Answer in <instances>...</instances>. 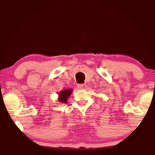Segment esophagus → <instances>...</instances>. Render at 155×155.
<instances>
[{
	"label": "esophagus",
	"instance_id": "1",
	"mask_svg": "<svg viewBox=\"0 0 155 155\" xmlns=\"http://www.w3.org/2000/svg\"><path fill=\"white\" fill-rule=\"evenodd\" d=\"M78 87L79 89L85 90V89L87 88V85H86V84H79V85H78Z\"/></svg>",
	"mask_w": 155,
	"mask_h": 155
}]
</instances>
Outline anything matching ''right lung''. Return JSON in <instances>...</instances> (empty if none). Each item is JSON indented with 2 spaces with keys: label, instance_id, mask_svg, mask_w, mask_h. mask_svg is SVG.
Listing matches in <instances>:
<instances>
[{
  "label": "right lung",
  "instance_id": "1",
  "mask_svg": "<svg viewBox=\"0 0 155 155\" xmlns=\"http://www.w3.org/2000/svg\"><path fill=\"white\" fill-rule=\"evenodd\" d=\"M72 92V89H66L59 93V101L62 103H67L68 98L71 95Z\"/></svg>",
  "mask_w": 155,
  "mask_h": 155
}]
</instances>
